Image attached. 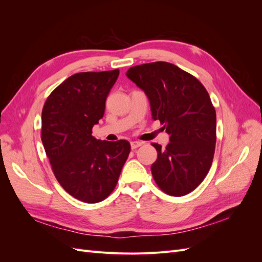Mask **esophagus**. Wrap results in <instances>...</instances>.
Here are the masks:
<instances>
[{
  "instance_id": "34e87169",
  "label": "esophagus",
  "mask_w": 262,
  "mask_h": 262,
  "mask_svg": "<svg viewBox=\"0 0 262 262\" xmlns=\"http://www.w3.org/2000/svg\"><path fill=\"white\" fill-rule=\"evenodd\" d=\"M141 145H142V142H140V141H133V142H131V147H132V149L138 148V147L141 146Z\"/></svg>"
}]
</instances>
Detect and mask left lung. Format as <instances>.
<instances>
[{
	"label": "left lung",
	"mask_w": 262,
	"mask_h": 262,
	"mask_svg": "<svg viewBox=\"0 0 262 262\" xmlns=\"http://www.w3.org/2000/svg\"><path fill=\"white\" fill-rule=\"evenodd\" d=\"M126 76L145 93L153 120H160L169 134L165 148L153 143L155 182L170 195L190 193L208 175L215 150L216 114L207 90L168 62L132 67Z\"/></svg>",
	"instance_id": "obj_1"
}]
</instances>
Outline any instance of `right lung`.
<instances>
[{"label":"right lung","instance_id":"obj_1","mask_svg":"<svg viewBox=\"0 0 262 262\" xmlns=\"http://www.w3.org/2000/svg\"><path fill=\"white\" fill-rule=\"evenodd\" d=\"M119 70L76 73L47 98L41 141L55 178L75 199L100 202L114 191L130 153L125 140L100 141L92 129L104 117Z\"/></svg>","mask_w":262,"mask_h":262}]
</instances>
